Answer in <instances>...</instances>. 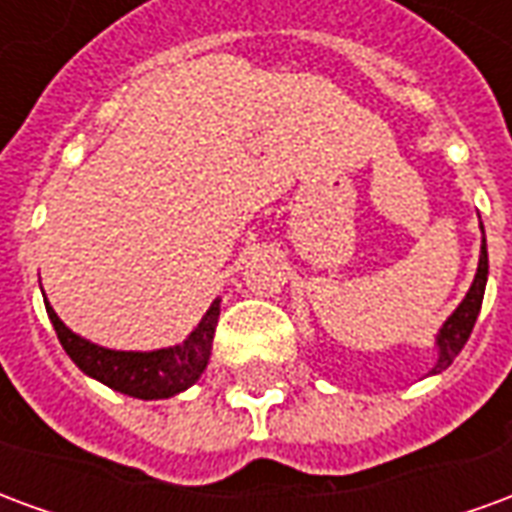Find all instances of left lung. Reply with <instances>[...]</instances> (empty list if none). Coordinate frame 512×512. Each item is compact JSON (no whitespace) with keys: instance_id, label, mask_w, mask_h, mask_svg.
I'll return each instance as SVG.
<instances>
[{"instance_id":"left-lung-1","label":"left lung","mask_w":512,"mask_h":512,"mask_svg":"<svg viewBox=\"0 0 512 512\" xmlns=\"http://www.w3.org/2000/svg\"><path fill=\"white\" fill-rule=\"evenodd\" d=\"M480 233H483V241H480V260H477V274H474L472 288L466 290L461 304L452 310L450 318L441 323V329L436 332V343H433L436 345V362L428 370V376L444 373L452 365V359L461 354V348L466 345L474 329V321L480 315V307H483L485 282H488V246H485L483 222H480Z\"/></svg>"}]
</instances>
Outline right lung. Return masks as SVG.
Segmentation results:
<instances>
[{
  "mask_svg": "<svg viewBox=\"0 0 512 512\" xmlns=\"http://www.w3.org/2000/svg\"><path fill=\"white\" fill-rule=\"evenodd\" d=\"M43 301H46L51 326L60 337L65 354L73 359V365L79 367L84 376L139 400L175 397L200 381L211 359L213 334H216V323L222 312V299H213L202 321L194 326V332L178 345L156 348V351H115L68 329L49 304L46 293H43Z\"/></svg>",
  "mask_w": 512,
  "mask_h": 512,
  "instance_id": "obj_1",
  "label": "right lung"
}]
</instances>
